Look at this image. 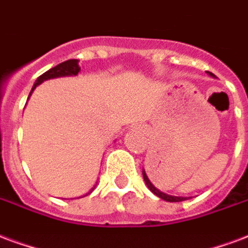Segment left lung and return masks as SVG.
Segmentation results:
<instances>
[{
	"label": "left lung",
	"instance_id": "1",
	"mask_svg": "<svg viewBox=\"0 0 248 248\" xmlns=\"http://www.w3.org/2000/svg\"><path fill=\"white\" fill-rule=\"evenodd\" d=\"M209 75L214 78V75H213V73L209 72ZM143 179H144V183H146V185H147V186H148V189L151 190V192L154 194H156L157 197H160L161 200H164V201H168V202H180V201H184V200H186V197H177V196H170V194H166V193H163V192H160V190L157 189V188H155V186H154V184H152L151 181L148 180V177H147V175H146V172H144V170H143Z\"/></svg>",
	"mask_w": 248,
	"mask_h": 248
}]
</instances>
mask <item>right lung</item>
I'll use <instances>...</instances> for the list:
<instances>
[{
    "mask_svg": "<svg viewBox=\"0 0 248 248\" xmlns=\"http://www.w3.org/2000/svg\"><path fill=\"white\" fill-rule=\"evenodd\" d=\"M78 72H80V67H78V59H71V60H67V62H63V63L58 64L56 67L51 68V69H48L47 72H45L43 75H40L39 78H36L35 84H34V87H32V89H31L30 94H29V98H30L31 93L34 92V89H35L39 84L46 81V80H49V78H63V76H76ZM94 188H96V185L92 188L91 192L94 189ZM91 192H89V193H91ZM87 194H85V196H87Z\"/></svg>",
    "mask_w": 248,
    "mask_h": 248,
    "instance_id": "add662e5",
    "label": "right lung"
}]
</instances>
